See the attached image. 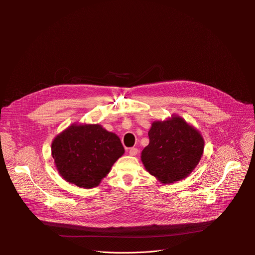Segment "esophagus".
Masks as SVG:
<instances>
[{"label":"esophagus","mask_w":255,"mask_h":255,"mask_svg":"<svg viewBox=\"0 0 255 255\" xmlns=\"http://www.w3.org/2000/svg\"><path fill=\"white\" fill-rule=\"evenodd\" d=\"M137 153H138L137 148H130V149H129V154H130L131 156H135Z\"/></svg>","instance_id":"esophagus-1"}]
</instances>
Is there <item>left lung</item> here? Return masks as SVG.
<instances>
[{
    "label": "left lung",
    "mask_w": 255,
    "mask_h": 255,
    "mask_svg": "<svg viewBox=\"0 0 255 255\" xmlns=\"http://www.w3.org/2000/svg\"><path fill=\"white\" fill-rule=\"evenodd\" d=\"M149 138L141 152V161L151 175L164 184L188 176L204 152L203 136L180 117L154 122Z\"/></svg>",
    "instance_id": "obj_1"
}]
</instances>
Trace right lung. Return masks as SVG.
<instances>
[{
	"mask_svg": "<svg viewBox=\"0 0 255 255\" xmlns=\"http://www.w3.org/2000/svg\"><path fill=\"white\" fill-rule=\"evenodd\" d=\"M115 133L100 125H72L51 143V155L60 175L69 183L93 188L124 154Z\"/></svg>",
	"mask_w": 255,
	"mask_h": 255,
	"instance_id": "1",
	"label": "right lung"
}]
</instances>
